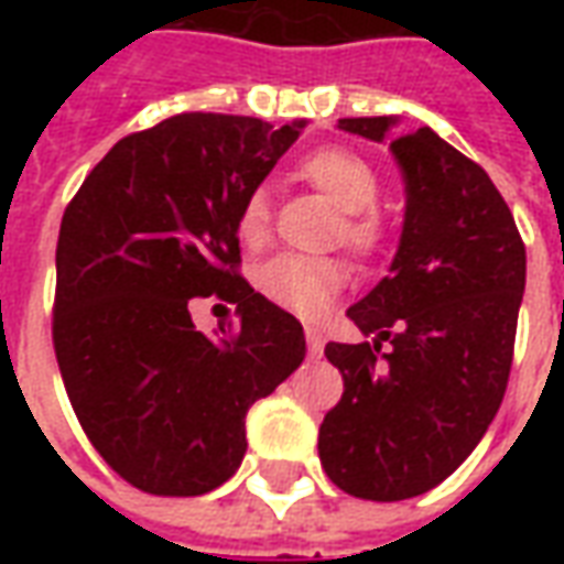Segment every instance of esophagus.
Wrapping results in <instances>:
<instances>
[{
    "label": "esophagus",
    "mask_w": 564,
    "mask_h": 564,
    "mask_svg": "<svg viewBox=\"0 0 564 564\" xmlns=\"http://www.w3.org/2000/svg\"><path fill=\"white\" fill-rule=\"evenodd\" d=\"M305 341H307V354L323 356V332L314 329V326H307Z\"/></svg>",
    "instance_id": "esophagus-1"
}]
</instances>
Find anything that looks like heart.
<instances>
[{
	"label": "heart",
	"instance_id": "1",
	"mask_svg": "<svg viewBox=\"0 0 564 564\" xmlns=\"http://www.w3.org/2000/svg\"><path fill=\"white\" fill-rule=\"evenodd\" d=\"M302 174L344 210V245L356 253H375L387 238V223L375 210L378 172L359 153L347 148H319L302 160ZM269 193L257 186L238 210V235L247 245H259L269 235ZM347 283V265L332 257L281 253L257 271L259 293L290 314L305 319L323 317Z\"/></svg>",
	"mask_w": 564,
	"mask_h": 564
}]
</instances>
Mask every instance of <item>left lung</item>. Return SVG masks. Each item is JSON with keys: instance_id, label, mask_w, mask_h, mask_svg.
I'll list each match as a JSON object with an SVG mask.
<instances>
[{"instance_id": "1", "label": "left lung", "mask_w": 564, "mask_h": 564, "mask_svg": "<svg viewBox=\"0 0 564 564\" xmlns=\"http://www.w3.org/2000/svg\"><path fill=\"white\" fill-rule=\"evenodd\" d=\"M338 127L383 141L395 117ZM390 150L408 196L402 238L390 274L347 311L375 341L326 344L344 395L317 444L332 484L368 501L423 496L480 444L508 390L525 290V247L489 174L429 127Z\"/></svg>"}]
</instances>
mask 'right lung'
Listing matches in <instances>:
<instances>
[{"label":"right lung","instance_id":"obj_1","mask_svg":"<svg viewBox=\"0 0 564 564\" xmlns=\"http://www.w3.org/2000/svg\"><path fill=\"white\" fill-rule=\"evenodd\" d=\"M305 120L174 115L105 153L56 241L54 350L80 429L127 484L202 496L245 459L250 404L305 359L302 323L238 274V210ZM239 326L202 336L188 299Z\"/></svg>","mask_w":564,"mask_h":564}]
</instances>
